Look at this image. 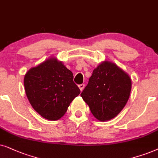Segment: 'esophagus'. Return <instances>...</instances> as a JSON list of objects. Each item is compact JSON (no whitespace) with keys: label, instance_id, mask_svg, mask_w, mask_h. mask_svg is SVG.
<instances>
[{"label":"esophagus","instance_id":"1","mask_svg":"<svg viewBox=\"0 0 158 158\" xmlns=\"http://www.w3.org/2000/svg\"><path fill=\"white\" fill-rule=\"evenodd\" d=\"M85 85H84V84H81V85H79V89L81 90V91H82V90L84 89V88H85Z\"/></svg>","mask_w":158,"mask_h":158}]
</instances>
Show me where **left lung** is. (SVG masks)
I'll use <instances>...</instances> for the list:
<instances>
[{"mask_svg":"<svg viewBox=\"0 0 158 158\" xmlns=\"http://www.w3.org/2000/svg\"><path fill=\"white\" fill-rule=\"evenodd\" d=\"M131 89L129 76L115 64L104 61L94 69L81 96L94 116L106 121L123 110Z\"/></svg>","mask_w":158,"mask_h":158,"instance_id":"8db88e82","label":"left lung"}]
</instances>
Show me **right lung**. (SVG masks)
Here are the masks:
<instances>
[{
	"instance_id": "1",
	"label": "right lung",
	"mask_w": 158,
	"mask_h": 158,
	"mask_svg": "<svg viewBox=\"0 0 158 158\" xmlns=\"http://www.w3.org/2000/svg\"><path fill=\"white\" fill-rule=\"evenodd\" d=\"M72 72L56 58L27 71L24 85L27 97L36 112L50 121L60 119L80 89Z\"/></svg>"
}]
</instances>
